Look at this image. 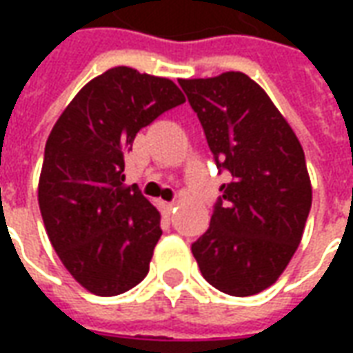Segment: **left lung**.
<instances>
[{
  "label": "left lung",
  "mask_w": 353,
  "mask_h": 353,
  "mask_svg": "<svg viewBox=\"0 0 353 353\" xmlns=\"http://www.w3.org/2000/svg\"><path fill=\"white\" fill-rule=\"evenodd\" d=\"M181 96L170 79L111 68L81 88L47 139L37 192L45 230L94 295H121L149 272L161 214L124 181V151Z\"/></svg>",
  "instance_id": "1"
}]
</instances>
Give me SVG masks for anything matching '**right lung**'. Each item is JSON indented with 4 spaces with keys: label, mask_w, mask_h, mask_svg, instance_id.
<instances>
[{
    "label": "right lung",
    "mask_w": 353,
    "mask_h": 353,
    "mask_svg": "<svg viewBox=\"0 0 353 353\" xmlns=\"http://www.w3.org/2000/svg\"><path fill=\"white\" fill-rule=\"evenodd\" d=\"M183 90L217 168L229 174L210 227L191 252L215 289L257 295L285 270L310 214L303 149L263 88L244 73L185 81Z\"/></svg>",
    "instance_id": "obj_1"
}]
</instances>
